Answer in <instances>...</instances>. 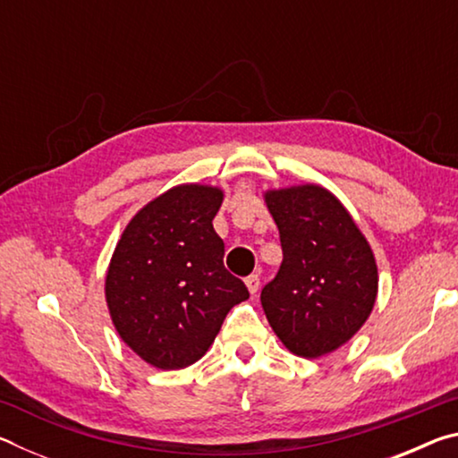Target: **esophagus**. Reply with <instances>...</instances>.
Segmentation results:
<instances>
[{"label": "esophagus", "instance_id": "34e87169", "mask_svg": "<svg viewBox=\"0 0 458 458\" xmlns=\"http://www.w3.org/2000/svg\"><path fill=\"white\" fill-rule=\"evenodd\" d=\"M246 286H248V291H250V294H257V293H259V286H260L259 275L246 276Z\"/></svg>", "mask_w": 458, "mask_h": 458}]
</instances>
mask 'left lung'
<instances>
[{
  "label": "left lung",
  "mask_w": 458,
  "mask_h": 458,
  "mask_svg": "<svg viewBox=\"0 0 458 458\" xmlns=\"http://www.w3.org/2000/svg\"><path fill=\"white\" fill-rule=\"evenodd\" d=\"M281 234L283 262L260 303L294 355L313 360L350 341L371 313L377 267L366 236L321 185L265 193Z\"/></svg>",
  "instance_id": "8db88e82"
}]
</instances>
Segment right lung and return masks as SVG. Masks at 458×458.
Wrapping results in <instances>:
<instances>
[{
    "label": "right lung",
    "instance_id": "right-lung-1",
    "mask_svg": "<svg viewBox=\"0 0 458 458\" xmlns=\"http://www.w3.org/2000/svg\"><path fill=\"white\" fill-rule=\"evenodd\" d=\"M218 188L183 183L141 208L114 248L105 294L114 329L139 358L159 369L196 363L246 284L224 267L212 226Z\"/></svg>",
    "mask_w": 458,
    "mask_h": 458
}]
</instances>
